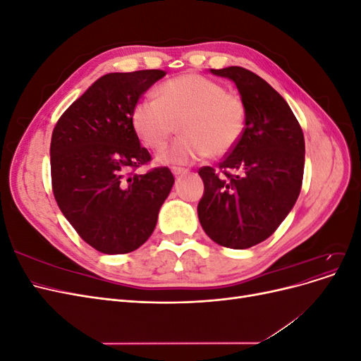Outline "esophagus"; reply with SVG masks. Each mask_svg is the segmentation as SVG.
Wrapping results in <instances>:
<instances>
[{
  "label": "esophagus",
  "instance_id": "obj_1",
  "mask_svg": "<svg viewBox=\"0 0 361 361\" xmlns=\"http://www.w3.org/2000/svg\"><path fill=\"white\" fill-rule=\"evenodd\" d=\"M171 173L174 174V176H183V174H187V173H188V170L179 169V167H171Z\"/></svg>",
  "mask_w": 361,
  "mask_h": 361
}]
</instances>
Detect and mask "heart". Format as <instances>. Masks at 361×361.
I'll return each mask as SVG.
<instances>
[{"label": "heart", "mask_w": 361, "mask_h": 361, "mask_svg": "<svg viewBox=\"0 0 361 361\" xmlns=\"http://www.w3.org/2000/svg\"><path fill=\"white\" fill-rule=\"evenodd\" d=\"M130 118L138 138L150 149H161L179 125L183 135L158 155L161 162L179 166L207 155H227L245 129L243 102L227 94L221 84L199 73H183L162 82L157 99H140Z\"/></svg>", "instance_id": "1"}]
</instances>
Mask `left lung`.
I'll use <instances>...</instances> for the list:
<instances>
[{"mask_svg": "<svg viewBox=\"0 0 361 361\" xmlns=\"http://www.w3.org/2000/svg\"><path fill=\"white\" fill-rule=\"evenodd\" d=\"M211 73L235 82L245 108V129L220 162L223 174L212 167L199 170L204 192L197 214L214 243L244 250L274 233L297 202L304 135L288 102L259 75L239 66Z\"/></svg>", "mask_w": 361, "mask_h": 361, "instance_id": "left-lung-1", "label": "left lung"}]
</instances>
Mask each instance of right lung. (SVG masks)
<instances>
[{
  "label": "right lung",
  "instance_id": "1",
  "mask_svg": "<svg viewBox=\"0 0 361 361\" xmlns=\"http://www.w3.org/2000/svg\"><path fill=\"white\" fill-rule=\"evenodd\" d=\"M166 72L106 73L78 97L54 128V197L84 241L105 255H125L154 233L174 178L167 167L126 173L150 161L133 126V108Z\"/></svg>",
  "mask_w": 361,
  "mask_h": 361
}]
</instances>
